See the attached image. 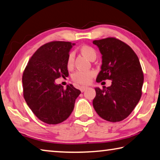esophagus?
Returning <instances> with one entry per match:
<instances>
[{
    "label": "esophagus",
    "instance_id": "esophagus-1",
    "mask_svg": "<svg viewBox=\"0 0 160 160\" xmlns=\"http://www.w3.org/2000/svg\"><path fill=\"white\" fill-rule=\"evenodd\" d=\"M87 89H88V87H85V86H82V87L80 88V90L81 92H84V91Z\"/></svg>",
    "mask_w": 160,
    "mask_h": 160
}]
</instances>
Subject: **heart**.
<instances>
[{
  "mask_svg": "<svg viewBox=\"0 0 160 160\" xmlns=\"http://www.w3.org/2000/svg\"><path fill=\"white\" fill-rule=\"evenodd\" d=\"M80 52L82 54L85 56L88 59L92 60L93 58H96V52L92 48L88 45H84L80 48ZM73 62H74V54L70 53L68 58L67 65L68 68L72 66ZM94 75L92 71H86V72H82V71H78L75 72L72 75V80L75 82L79 83L81 85H87L90 82L91 78H92Z\"/></svg>",
  "mask_w": 160,
  "mask_h": 160,
  "instance_id": "1",
  "label": "heart"
}]
</instances>
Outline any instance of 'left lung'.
<instances>
[{"instance_id": "8db88e82", "label": "left lung", "mask_w": 160, "mask_h": 160, "mask_svg": "<svg viewBox=\"0 0 160 160\" xmlns=\"http://www.w3.org/2000/svg\"><path fill=\"white\" fill-rule=\"evenodd\" d=\"M102 55V65L96 81L111 80L110 87L95 88L93 107L104 120L116 122L125 119L142 95L144 75L133 50L115 38L94 40Z\"/></svg>"}]
</instances>
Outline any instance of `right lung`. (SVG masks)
Here are the masks:
<instances>
[{"mask_svg":"<svg viewBox=\"0 0 160 160\" xmlns=\"http://www.w3.org/2000/svg\"><path fill=\"white\" fill-rule=\"evenodd\" d=\"M75 43L53 41L42 45L28 62L22 82L25 102L45 123L56 125L69 118L81 93L72 85L66 90L55 79L68 76V58Z\"/></svg>","mask_w":160,"mask_h":160,"instance_id":"add662e5","label":"right lung"}]
</instances>
